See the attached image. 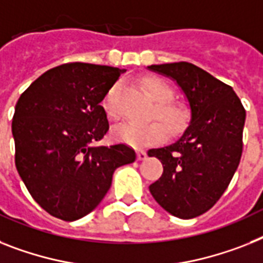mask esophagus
<instances>
[{"instance_id":"obj_1","label":"esophagus","mask_w":263,"mask_h":263,"mask_svg":"<svg viewBox=\"0 0 263 263\" xmlns=\"http://www.w3.org/2000/svg\"><path fill=\"white\" fill-rule=\"evenodd\" d=\"M146 158H147V155L144 151L137 152V160H138V161H144V160H146Z\"/></svg>"}]
</instances>
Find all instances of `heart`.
Instances as JSON below:
<instances>
[{"instance_id": "1", "label": "heart", "mask_w": 263, "mask_h": 263, "mask_svg": "<svg viewBox=\"0 0 263 263\" xmlns=\"http://www.w3.org/2000/svg\"><path fill=\"white\" fill-rule=\"evenodd\" d=\"M145 87L152 97V99L157 103L153 111V116L157 117L162 122V125L169 132H176L183 123V111L179 107L168 103L172 99V90L169 88L162 80L156 78H146L144 80ZM122 83L117 82L108 88V91L102 99V108L106 116L111 119H117L119 117L118 97L121 92ZM161 123L147 122V123H133L122 122L118 123L111 129V136L117 142H122L136 149H144L151 145L158 144L164 140L165 130Z\"/></svg>"}]
</instances>
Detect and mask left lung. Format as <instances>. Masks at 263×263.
<instances>
[{
    "label": "left lung",
    "instance_id": "8db88e82",
    "mask_svg": "<svg viewBox=\"0 0 263 263\" xmlns=\"http://www.w3.org/2000/svg\"><path fill=\"white\" fill-rule=\"evenodd\" d=\"M147 69L176 82L191 112L179 140L147 152L164 166L149 191L173 216L196 218L220 199L239 165L246 111L233 87L195 64L166 63Z\"/></svg>",
    "mask_w": 263,
    "mask_h": 263
}]
</instances>
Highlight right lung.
Here are the masks:
<instances>
[{
    "label": "right lung",
    "mask_w": 263,
    "mask_h": 263,
    "mask_svg": "<svg viewBox=\"0 0 263 263\" xmlns=\"http://www.w3.org/2000/svg\"><path fill=\"white\" fill-rule=\"evenodd\" d=\"M126 69L68 63L48 69L24 91L12 134L16 168L34 201L73 222L98 207L118 166L136 161L123 144L95 146L108 130L101 106Z\"/></svg>",
    "instance_id": "right-lung-1"
}]
</instances>
